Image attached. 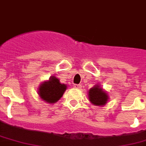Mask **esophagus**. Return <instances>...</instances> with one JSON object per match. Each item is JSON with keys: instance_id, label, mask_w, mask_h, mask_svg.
I'll return each instance as SVG.
<instances>
[{"instance_id": "obj_1", "label": "esophagus", "mask_w": 146, "mask_h": 146, "mask_svg": "<svg viewBox=\"0 0 146 146\" xmlns=\"http://www.w3.org/2000/svg\"><path fill=\"white\" fill-rule=\"evenodd\" d=\"M74 87L76 88V89H80L81 88V85L80 84H74V86H73Z\"/></svg>"}]
</instances>
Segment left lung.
<instances>
[{
    "instance_id": "8db88e82",
    "label": "left lung",
    "mask_w": 146,
    "mask_h": 146,
    "mask_svg": "<svg viewBox=\"0 0 146 146\" xmlns=\"http://www.w3.org/2000/svg\"><path fill=\"white\" fill-rule=\"evenodd\" d=\"M89 100L94 106H104L109 100L107 93L100 85H96L89 90Z\"/></svg>"
}]
</instances>
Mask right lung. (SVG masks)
I'll return each mask as SVG.
<instances>
[{
    "label": "right lung",
    "instance_id": "obj_1",
    "mask_svg": "<svg viewBox=\"0 0 146 146\" xmlns=\"http://www.w3.org/2000/svg\"><path fill=\"white\" fill-rule=\"evenodd\" d=\"M66 85L60 83L57 78L53 76L49 80L44 81L38 88L40 97L48 103H55L62 96L66 90Z\"/></svg>",
    "mask_w": 146,
    "mask_h": 146
}]
</instances>
